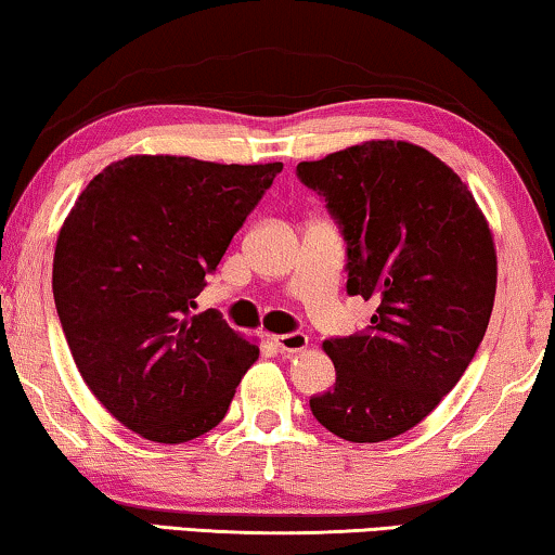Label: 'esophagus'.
Listing matches in <instances>:
<instances>
[{
  "label": "esophagus",
  "mask_w": 555,
  "mask_h": 555,
  "mask_svg": "<svg viewBox=\"0 0 555 555\" xmlns=\"http://www.w3.org/2000/svg\"><path fill=\"white\" fill-rule=\"evenodd\" d=\"M274 345L281 349L284 354H294V352H304L309 345V337L304 332H288V334H276Z\"/></svg>",
  "instance_id": "obj_1"
}]
</instances>
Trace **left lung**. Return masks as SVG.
<instances>
[{
	"label": "left lung",
	"instance_id": "left-lung-1",
	"mask_svg": "<svg viewBox=\"0 0 555 555\" xmlns=\"http://www.w3.org/2000/svg\"><path fill=\"white\" fill-rule=\"evenodd\" d=\"M347 241V294L364 332L324 341L337 382L311 415L349 442L408 433L457 385L495 301L493 233L455 170L404 140H366L296 166Z\"/></svg>",
	"mask_w": 555,
	"mask_h": 555
}]
</instances>
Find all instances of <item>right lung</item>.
Wrapping results in <instances>:
<instances>
[{
	"mask_svg": "<svg viewBox=\"0 0 555 555\" xmlns=\"http://www.w3.org/2000/svg\"><path fill=\"white\" fill-rule=\"evenodd\" d=\"M281 168L130 155L62 223L52 294L69 352L100 404L145 440L214 430L259 359L218 311L191 307Z\"/></svg>",
	"mask_w": 555,
	"mask_h": 555,
	"instance_id": "obj_1",
	"label": "right lung"
}]
</instances>
